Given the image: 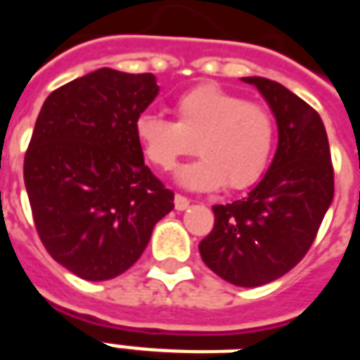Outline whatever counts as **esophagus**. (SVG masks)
I'll return each mask as SVG.
<instances>
[{
  "instance_id": "esophagus-1",
  "label": "esophagus",
  "mask_w": 360,
  "mask_h": 360,
  "mask_svg": "<svg viewBox=\"0 0 360 360\" xmlns=\"http://www.w3.org/2000/svg\"><path fill=\"white\" fill-rule=\"evenodd\" d=\"M173 204H175V210H187L188 208V204H191V200H188L187 196H183V195H175V198H173Z\"/></svg>"
}]
</instances>
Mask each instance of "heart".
Segmentation results:
<instances>
[{"instance_id":"b5f03b06","label":"heart","mask_w":360,"mask_h":360,"mask_svg":"<svg viewBox=\"0 0 360 360\" xmlns=\"http://www.w3.org/2000/svg\"><path fill=\"white\" fill-rule=\"evenodd\" d=\"M175 121L142 113L134 121V139L150 164L172 172L181 158L196 152L200 160L177 172L188 191H216L255 185L270 164L276 142L271 113L243 96L202 84L173 103Z\"/></svg>"}]
</instances>
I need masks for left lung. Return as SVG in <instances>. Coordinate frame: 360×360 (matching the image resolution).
I'll return each instance as SVG.
<instances>
[{
  "label": "left lung",
  "instance_id": "left-lung-1",
  "mask_svg": "<svg viewBox=\"0 0 360 360\" xmlns=\"http://www.w3.org/2000/svg\"><path fill=\"white\" fill-rule=\"evenodd\" d=\"M262 94L278 125V148L264 177L241 200L214 206V229L198 250L214 274L258 287L299 264L333 198L324 123L309 103L264 77H243Z\"/></svg>",
  "mask_w": 360,
  "mask_h": 360
}]
</instances>
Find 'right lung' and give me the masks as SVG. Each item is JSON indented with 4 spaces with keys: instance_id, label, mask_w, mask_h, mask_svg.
<instances>
[{
    "instance_id": "right-lung-1",
    "label": "right lung",
    "mask_w": 360,
    "mask_h": 360,
    "mask_svg": "<svg viewBox=\"0 0 360 360\" xmlns=\"http://www.w3.org/2000/svg\"><path fill=\"white\" fill-rule=\"evenodd\" d=\"M160 92L152 73L102 67L53 90L25 156L36 231L51 258L89 281L117 278L141 258L173 210L134 139Z\"/></svg>"
}]
</instances>
